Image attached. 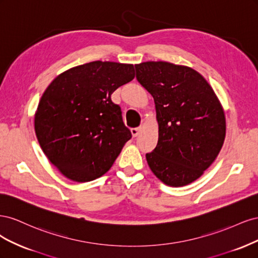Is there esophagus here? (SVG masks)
<instances>
[{"label":"esophagus","mask_w":258,"mask_h":258,"mask_svg":"<svg viewBox=\"0 0 258 258\" xmlns=\"http://www.w3.org/2000/svg\"><path fill=\"white\" fill-rule=\"evenodd\" d=\"M141 130H142V128H141V127H139V128H132V129H131L132 137H134V138L138 137V136L140 135V132H141Z\"/></svg>","instance_id":"34e87169"}]
</instances>
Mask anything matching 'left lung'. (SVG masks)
<instances>
[{
    "mask_svg": "<svg viewBox=\"0 0 258 258\" xmlns=\"http://www.w3.org/2000/svg\"><path fill=\"white\" fill-rule=\"evenodd\" d=\"M137 80L155 101L157 146L146 154L153 173L169 186L196 181L217 157L226 135L222 105L197 71L165 61L136 64Z\"/></svg>",
    "mask_w": 258,
    "mask_h": 258,
    "instance_id": "8db88e82",
    "label": "left lung"
}]
</instances>
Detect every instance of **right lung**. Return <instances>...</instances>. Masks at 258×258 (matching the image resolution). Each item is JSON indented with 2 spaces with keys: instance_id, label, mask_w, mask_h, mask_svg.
<instances>
[{
  "instance_id": "1",
  "label": "right lung",
  "mask_w": 258,
  "mask_h": 258,
  "mask_svg": "<svg viewBox=\"0 0 258 258\" xmlns=\"http://www.w3.org/2000/svg\"><path fill=\"white\" fill-rule=\"evenodd\" d=\"M135 79L132 64L92 61L57 76L43 93L34 128L60 172L89 182L107 172L131 139L112 93Z\"/></svg>"
}]
</instances>
